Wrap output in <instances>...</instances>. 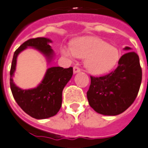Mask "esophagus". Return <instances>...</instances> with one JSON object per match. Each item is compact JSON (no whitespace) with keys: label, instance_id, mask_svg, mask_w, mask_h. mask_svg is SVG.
<instances>
[{"label":"esophagus","instance_id":"1","mask_svg":"<svg viewBox=\"0 0 148 148\" xmlns=\"http://www.w3.org/2000/svg\"><path fill=\"white\" fill-rule=\"evenodd\" d=\"M80 72V69L78 67V66H75V67L73 68V73L75 74V73H79Z\"/></svg>","mask_w":148,"mask_h":148}]
</instances>
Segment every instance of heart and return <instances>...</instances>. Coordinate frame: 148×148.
I'll return each instance as SVG.
<instances>
[{"label": "heart", "instance_id": "1", "mask_svg": "<svg viewBox=\"0 0 148 148\" xmlns=\"http://www.w3.org/2000/svg\"><path fill=\"white\" fill-rule=\"evenodd\" d=\"M61 52L66 57L75 56L85 59V67L89 73L101 75L112 69L120 58L119 51L97 37H82L72 43L71 48L62 47Z\"/></svg>", "mask_w": 148, "mask_h": 148}]
</instances>
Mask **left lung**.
Listing matches in <instances>:
<instances>
[{"label":"left lung","mask_w":148,"mask_h":148,"mask_svg":"<svg viewBox=\"0 0 148 148\" xmlns=\"http://www.w3.org/2000/svg\"><path fill=\"white\" fill-rule=\"evenodd\" d=\"M129 51L130 47H125ZM118 67L108 75L90 76L86 96L89 104L99 114L117 115L125 112L136 99L142 80L139 56L128 51L119 60Z\"/></svg>","instance_id":"8db88e82"}]
</instances>
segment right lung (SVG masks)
Masks as SVG:
<instances>
[{"label":"right lung","mask_w":148,"mask_h":148,"mask_svg":"<svg viewBox=\"0 0 148 148\" xmlns=\"http://www.w3.org/2000/svg\"><path fill=\"white\" fill-rule=\"evenodd\" d=\"M52 41L44 37L29 39L24 42L14 53L10 70V86L15 101L24 112L36 119H44L57 114L62 107V90L72 78L73 67H51L47 69L43 80L36 88L23 90L13 82L17 57L27 47H33L40 51L51 62L54 51L49 43Z\"/></svg>","instance_id":"obj_1"}]
</instances>
